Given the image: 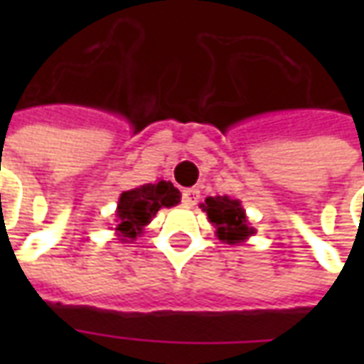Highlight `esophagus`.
Listing matches in <instances>:
<instances>
[{
    "label": "esophagus",
    "instance_id": "obj_1",
    "mask_svg": "<svg viewBox=\"0 0 364 364\" xmlns=\"http://www.w3.org/2000/svg\"><path fill=\"white\" fill-rule=\"evenodd\" d=\"M198 198H200V191L198 189H185L183 191V205L187 208H193L197 205Z\"/></svg>",
    "mask_w": 364,
    "mask_h": 364
}]
</instances>
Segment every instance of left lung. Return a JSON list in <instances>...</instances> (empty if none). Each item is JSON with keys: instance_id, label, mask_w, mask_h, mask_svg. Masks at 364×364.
Instances as JSON below:
<instances>
[{"instance_id": "left-lung-1", "label": "left lung", "mask_w": 364, "mask_h": 364, "mask_svg": "<svg viewBox=\"0 0 364 364\" xmlns=\"http://www.w3.org/2000/svg\"><path fill=\"white\" fill-rule=\"evenodd\" d=\"M208 216V222L216 228V236L220 242L230 245H240L247 242L255 234L244 206L237 198L230 197H206L200 205Z\"/></svg>"}]
</instances>
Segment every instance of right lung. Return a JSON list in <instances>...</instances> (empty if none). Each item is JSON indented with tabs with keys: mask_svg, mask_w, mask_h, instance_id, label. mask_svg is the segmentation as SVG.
Returning a JSON list of instances; mask_svg holds the SVG:
<instances>
[{
	"mask_svg": "<svg viewBox=\"0 0 364 364\" xmlns=\"http://www.w3.org/2000/svg\"><path fill=\"white\" fill-rule=\"evenodd\" d=\"M181 203V193L171 181L159 179L136 189L124 191L119 197L114 213V234L122 244L134 242L142 236L144 228L158 214L159 208H171Z\"/></svg>",
	"mask_w": 364,
	"mask_h": 364,
	"instance_id": "1",
	"label": "right lung"
}]
</instances>
